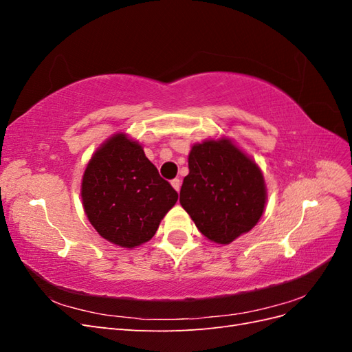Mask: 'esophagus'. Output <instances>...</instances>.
I'll list each match as a JSON object with an SVG mask.
<instances>
[{
	"label": "esophagus",
	"instance_id": "obj_1",
	"mask_svg": "<svg viewBox=\"0 0 352 352\" xmlns=\"http://www.w3.org/2000/svg\"><path fill=\"white\" fill-rule=\"evenodd\" d=\"M180 185H182V182H180V179H173L172 180V186L177 190V192L180 190Z\"/></svg>",
	"mask_w": 352,
	"mask_h": 352
}]
</instances>
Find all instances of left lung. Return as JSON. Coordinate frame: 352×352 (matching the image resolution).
Returning <instances> with one entry per match:
<instances>
[{
    "label": "left lung",
    "mask_w": 352,
    "mask_h": 352,
    "mask_svg": "<svg viewBox=\"0 0 352 352\" xmlns=\"http://www.w3.org/2000/svg\"><path fill=\"white\" fill-rule=\"evenodd\" d=\"M180 206L207 239L228 245L263 216L267 190L260 167L228 138L190 148Z\"/></svg>",
    "instance_id": "1"
}]
</instances>
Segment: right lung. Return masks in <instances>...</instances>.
Listing matches in <instances>:
<instances>
[{
  "instance_id": "add662e5",
  "label": "right lung",
  "mask_w": 352,
  "mask_h": 352,
  "mask_svg": "<svg viewBox=\"0 0 352 352\" xmlns=\"http://www.w3.org/2000/svg\"><path fill=\"white\" fill-rule=\"evenodd\" d=\"M82 204L91 225L109 242L135 248L150 241L177 201L141 144L126 133L109 138L82 177Z\"/></svg>"
}]
</instances>
